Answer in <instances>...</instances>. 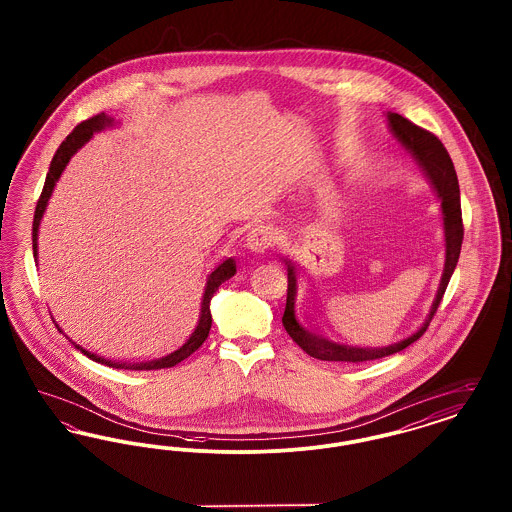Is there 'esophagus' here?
<instances>
[{
	"instance_id": "esophagus-1",
	"label": "esophagus",
	"mask_w": 512,
	"mask_h": 512,
	"mask_svg": "<svg viewBox=\"0 0 512 512\" xmlns=\"http://www.w3.org/2000/svg\"><path fill=\"white\" fill-rule=\"evenodd\" d=\"M278 232L272 224H255L247 234V247L255 253H265L268 247L276 244Z\"/></svg>"
}]
</instances>
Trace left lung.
Returning <instances> with one entry per match:
<instances>
[{
  "label": "left lung",
  "instance_id": "obj_1",
  "mask_svg": "<svg viewBox=\"0 0 512 512\" xmlns=\"http://www.w3.org/2000/svg\"><path fill=\"white\" fill-rule=\"evenodd\" d=\"M391 130L393 134L403 142V146L411 149L416 161L428 172L436 192L441 197V209H443V228H445V270L441 276L438 295L432 305V311L426 318V322L414 332L413 336L405 340L397 341L388 347H376V349H363V347H351V345H341L334 341L324 340L322 336L315 334L301 317L297 299H295V268L290 261L288 265V297H286V311L282 317V324L286 332L307 355L320 359V361H341V363H365V361H374L382 359L393 353L403 351L411 343L418 340L430 326L432 318L438 313L439 303L443 299V293L447 290V284L453 276V270L457 267L459 255H461V245H463L464 226L463 211H461V192H459V180L457 172L453 167V161L447 153V149L439 142L438 136L428 132L426 128H420L418 124L401 117L399 113H390L388 115Z\"/></svg>",
  "mask_w": 512,
  "mask_h": 512
}]
</instances>
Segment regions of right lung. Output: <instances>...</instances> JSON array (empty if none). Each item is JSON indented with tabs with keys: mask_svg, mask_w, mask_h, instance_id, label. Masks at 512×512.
<instances>
[{
	"mask_svg": "<svg viewBox=\"0 0 512 512\" xmlns=\"http://www.w3.org/2000/svg\"><path fill=\"white\" fill-rule=\"evenodd\" d=\"M111 122L113 121L105 113H98V115L80 122L73 132L61 142V146L57 147V151H55V155L51 159V165H49L48 176H46V182H44V190L40 194V199L36 203V211H34V222H32V249H34V257H36V247H38V242H36L38 240V226H40V220H42V215L46 211L49 195L53 192L55 182L59 180L61 172L67 167V163H69V159L73 157L74 153L94 136V132H98L103 126H107ZM234 274H236L234 259L222 261L219 267L209 274L205 293H203V301H201V313H199V320H197L192 334H188L178 345H174L171 351H167V353H163L159 357L144 359V361H138V363H126V361L124 363L122 361L121 363H113V361L101 359V357L94 355V353H88L86 349H82L78 345L76 347L86 357H90L92 361L101 363V365L113 366V368H122V370H159V368H169V366L178 365L180 361L188 359L194 351H197L203 345V341L207 340L209 330H211V311H209L211 297L219 290L220 284L226 282L228 278H232Z\"/></svg>",
	"mask_w": 512,
	"mask_h": 512,
	"instance_id": "add662e5",
	"label": "right lung"
}]
</instances>
